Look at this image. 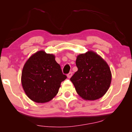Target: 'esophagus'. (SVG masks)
I'll return each instance as SVG.
<instances>
[{"label":"esophagus","instance_id":"1","mask_svg":"<svg viewBox=\"0 0 132 132\" xmlns=\"http://www.w3.org/2000/svg\"><path fill=\"white\" fill-rule=\"evenodd\" d=\"M72 75H73V73H72L71 71V72H70V73H68V75H67V77H68V78H70V77H71L72 76Z\"/></svg>","mask_w":132,"mask_h":132}]
</instances>
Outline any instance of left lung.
Returning <instances> with one entry per match:
<instances>
[{
	"instance_id": "8db88e82",
	"label": "left lung",
	"mask_w": 132,
	"mask_h": 132,
	"mask_svg": "<svg viewBox=\"0 0 132 132\" xmlns=\"http://www.w3.org/2000/svg\"><path fill=\"white\" fill-rule=\"evenodd\" d=\"M76 64L78 70L70 80L77 93L86 100H95L103 96L112 79L107 63L97 53L89 51L77 56Z\"/></svg>"
}]
</instances>
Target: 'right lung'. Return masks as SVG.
Instances as JSON below:
<instances>
[{"mask_svg": "<svg viewBox=\"0 0 132 132\" xmlns=\"http://www.w3.org/2000/svg\"><path fill=\"white\" fill-rule=\"evenodd\" d=\"M66 78L61 66L56 62L55 56L39 51L25 63L21 73V84L30 100L46 103L57 94L61 82Z\"/></svg>", "mask_w": 132, "mask_h": 132, "instance_id": "1", "label": "right lung"}]
</instances>
